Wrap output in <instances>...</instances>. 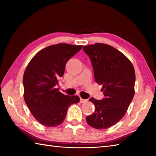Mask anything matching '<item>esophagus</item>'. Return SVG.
I'll return each instance as SVG.
<instances>
[{
    "label": "esophagus",
    "instance_id": "obj_1",
    "mask_svg": "<svg viewBox=\"0 0 156 156\" xmlns=\"http://www.w3.org/2000/svg\"><path fill=\"white\" fill-rule=\"evenodd\" d=\"M87 101V99H83V98H80V102H81V103H84V102H86Z\"/></svg>",
    "mask_w": 156,
    "mask_h": 156
}]
</instances>
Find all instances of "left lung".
<instances>
[{"label": "left lung", "instance_id": "1", "mask_svg": "<svg viewBox=\"0 0 156 156\" xmlns=\"http://www.w3.org/2000/svg\"><path fill=\"white\" fill-rule=\"evenodd\" d=\"M90 58L95 80L102 85L104 98H91L96 107L86 118L89 126L97 129L111 127L122 119L133 98L136 74L133 66L122 53L103 43L83 47Z\"/></svg>", "mask_w": 156, "mask_h": 156}]
</instances>
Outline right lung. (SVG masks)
<instances>
[{"instance_id": "add662e5", "label": "right lung", "mask_w": 156, "mask_h": 156, "mask_svg": "<svg viewBox=\"0 0 156 156\" xmlns=\"http://www.w3.org/2000/svg\"><path fill=\"white\" fill-rule=\"evenodd\" d=\"M82 47L67 43L50 45L37 53L26 67L23 80L25 102L34 118L44 126L60 125L68 107L80 101L77 96L60 93L56 85L64 74L66 63Z\"/></svg>"}]
</instances>
